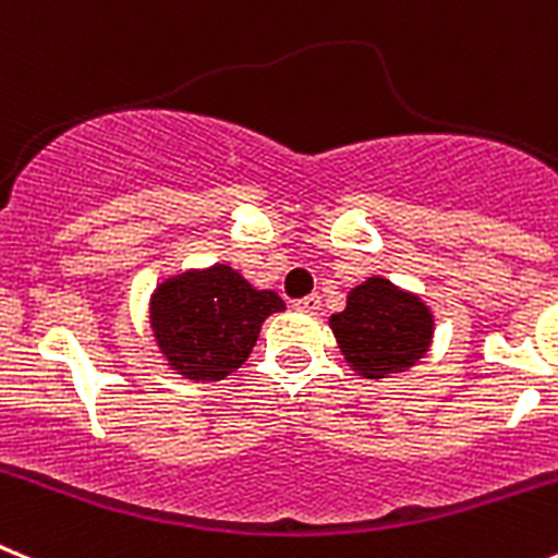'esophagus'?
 I'll return each instance as SVG.
<instances>
[{
	"label": "esophagus",
	"mask_w": 558,
	"mask_h": 558,
	"mask_svg": "<svg viewBox=\"0 0 558 558\" xmlns=\"http://www.w3.org/2000/svg\"><path fill=\"white\" fill-rule=\"evenodd\" d=\"M318 307H322V296H318V293H311V296H304L296 302V311L304 313H316Z\"/></svg>",
	"instance_id": "obj_1"
}]
</instances>
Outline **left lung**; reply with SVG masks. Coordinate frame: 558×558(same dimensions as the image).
<instances>
[{
	"mask_svg": "<svg viewBox=\"0 0 558 558\" xmlns=\"http://www.w3.org/2000/svg\"><path fill=\"white\" fill-rule=\"evenodd\" d=\"M347 364L364 378L403 373L432 344L435 318L426 304L389 279L369 276L350 290L347 307L330 316Z\"/></svg>",
	"mask_w": 558,
	"mask_h": 558,
	"instance_id": "1",
	"label": "left lung"
}]
</instances>
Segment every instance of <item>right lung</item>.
<instances>
[{
	"label": "right lung",
	"mask_w": 558,
	"mask_h": 558,
	"mask_svg": "<svg viewBox=\"0 0 558 558\" xmlns=\"http://www.w3.org/2000/svg\"><path fill=\"white\" fill-rule=\"evenodd\" d=\"M284 311L274 290H256L240 270L214 265L171 276L151 296V330L171 369L192 380H222L240 369L262 322Z\"/></svg>",
	"instance_id": "1"
}]
</instances>
